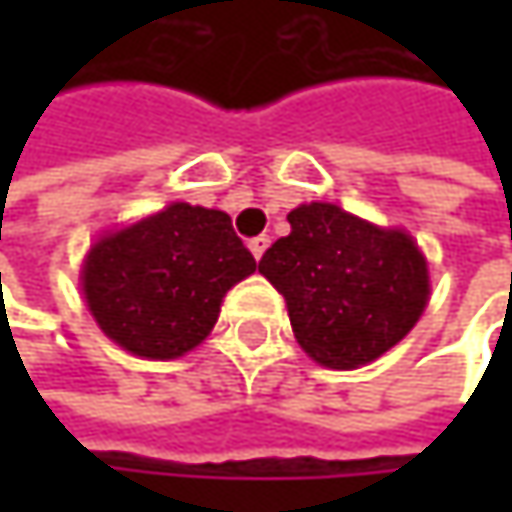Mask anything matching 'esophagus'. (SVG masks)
<instances>
[{"label":"esophagus","instance_id":"esophagus-1","mask_svg":"<svg viewBox=\"0 0 512 512\" xmlns=\"http://www.w3.org/2000/svg\"><path fill=\"white\" fill-rule=\"evenodd\" d=\"M249 249H252L255 260H260V257H263V252L269 249V237H266V234H260V237H252V240H249Z\"/></svg>","mask_w":512,"mask_h":512}]
</instances>
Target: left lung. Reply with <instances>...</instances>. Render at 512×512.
Segmentation results:
<instances>
[{"label":"left lung","mask_w":512,"mask_h":512,"mask_svg":"<svg viewBox=\"0 0 512 512\" xmlns=\"http://www.w3.org/2000/svg\"><path fill=\"white\" fill-rule=\"evenodd\" d=\"M290 234L257 269L284 296L299 347L350 370L391 350L424 314L427 260L403 231H382L335 204H302Z\"/></svg>","instance_id":"1"}]
</instances>
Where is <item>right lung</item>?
Listing matches in <instances>:
<instances>
[{"label": "right lung", "mask_w": 512, "mask_h": 512, "mask_svg": "<svg viewBox=\"0 0 512 512\" xmlns=\"http://www.w3.org/2000/svg\"><path fill=\"white\" fill-rule=\"evenodd\" d=\"M255 269L228 213L171 204L94 243L82 290L118 347L177 358L210 335L225 293Z\"/></svg>", "instance_id": "add662e5"}]
</instances>
